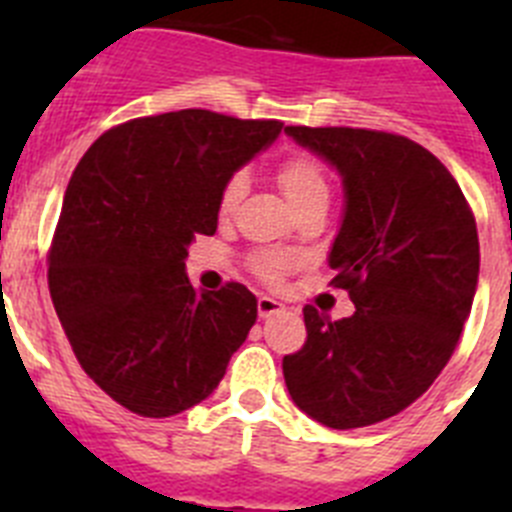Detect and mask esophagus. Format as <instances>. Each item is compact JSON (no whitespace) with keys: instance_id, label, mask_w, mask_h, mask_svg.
I'll return each instance as SVG.
<instances>
[{"instance_id":"esophagus-1","label":"esophagus","mask_w":512,"mask_h":512,"mask_svg":"<svg viewBox=\"0 0 512 512\" xmlns=\"http://www.w3.org/2000/svg\"><path fill=\"white\" fill-rule=\"evenodd\" d=\"M282 310L284 305L279 300H274V297H266V295L259 297V318H271V315H277V312Z\"/></svg>"}]
</instances>
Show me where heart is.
Masks as SVG:
<instances>
[{
    "label": "heart",
    "mask_w": 512,
    "mask_h": 512,
    "mask_svg": "<svg viewBox=\"0 0 512 512\" xmlns=\"http://www.w3.org/2000/svg\"><path fill=\"white\" fill-rule=\"evenodd\" d=\"M277 179L284 197L292 202V207L302 205V202L312 200V197H328V179H325L323 169H320L312 158H287V161L279 166ZM243 194H246V176L233 174L228 182H225L223 192H220V215H233V210L238 207ZM251 266L264 282L277 284L289 269H295L297 266V253L269 248V251L256 253Z\"/></svg>",
    "instance_id": "heart-1"
}]
</instances>
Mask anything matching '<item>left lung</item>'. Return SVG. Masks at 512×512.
<instances>
[{"label":"left lung","instance_id":"left-lung-1","mask_svg":"<svg viewBox=\"0 0 512 512\" xmlns=\"http://www.w3.org/2000/svg\"><path fill=\"white\" fill-rule=\"evenodd\" d=\"M343 182L330 246L333 284L356 312L305 310L307 341L284 356V382L312 420L348 431L413 405L441 374L472 312L477 223L449 169L415 140L361 128H284Z\"/></svg>","mask_w":512,"mask_h":512}]
</instances>
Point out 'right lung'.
I'll use <instances>...</instances> for the list:
<instances>
[{
    "mask_svg": "<svg viewBox=\"0 0 512 512\" xmlns=\"http://www.w3.org/2000/svg\"><path fill=\"white\" fill-rule=\"evenodd\" d=\"M284 122L210 110L107 130L74 169L48 256V287L81 369L143 418L194 408L256 323L243 284L197 292L194 235L217 230L220 192Z\"/></svg>",
    "mask_w": 512,
    "mask_h": 512,
    "instance_id": "1",
    "label": "right lung"
}]
</instances>
